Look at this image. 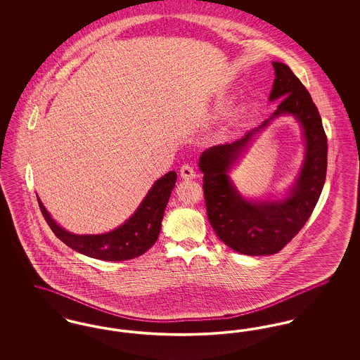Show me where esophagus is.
<instances>
[{
	"label": "esophagus",
	"instance_id": "obj_1",
	"mask_svg": "<svg viewBox=\"0 0 360 360\" xmlns=\"http://www.w3.org/2000/svg\"><path fill=\"white\" fill-rule=\"evenodd\" d=\"M181 176L185 179H193L197 176V174L194 172V167L191 165H184L181 167Z\"/></svg>",
	"mask_w": 360,
	"mask_h": 360
}]
</instances>
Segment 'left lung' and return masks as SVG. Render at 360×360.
<instances>
[{"label": "left lung", "instance_id": "1", "mask_svg": "<svg viewBox=\"0 0 360 360\" xmlns=\"http://www.w3.org/2000/svg\"><path fill=\"white\" fill-rule=\"evenodd\" d=\"M273 66L275 79L270 101L281 100L274 115L245 136L210 147L200 158L209 223L228 247L251 257L273 255L291 241L308 221L326 184L328 144L319 109L288 65L274 62ZM286 112L295 115L304 128L306 162L286 200L252 205L239 195L226 172L251 136L269 120Z\"/></svg>", "mask_w": 360, "mask_h": 360}]
</instances>
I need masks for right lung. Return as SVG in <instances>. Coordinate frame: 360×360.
Returning a JSON list of instances; mask_svg holds the SVG:
<instances>
[{
  "label": "right lung",
  "mask_w": 360,
  "mask_h": 360,
  "mask_svg": "<svg viewBox=\"0 0 360 360\" xmlns=\"http://www.w3.org/2000/svg\"><path fill=\"white\" fill-rule=\"evenodd\" d=\"M175 181V172L158 179L132 217L117 229L103 235H72L52 220L39 197L37 202L55 236L70 248L94 259L120 262L140 257L154 245Z\"/></svg>",
  "instance_id": "add662e5"
}]
</instances>
